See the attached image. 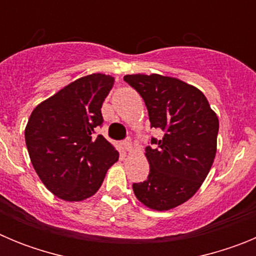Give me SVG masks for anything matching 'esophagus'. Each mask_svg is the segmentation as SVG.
<instances>
[{
  "mask_svg": "<svg viewBox=\"0 0 256 256\" xmlns=\"http://www.w3.org/2000/svg\"><path fill=\"white\" fill-rule=\"evenodd\" d=\"M124 148H126V151H128V152H130V151L133 150V144L130 140H126V141H124Z\"/></svg>",
  "mask_w": 256,
  "mask_h": 256,
  "instance_id": "1",
  "label": "esophagus"
}]
</instances>
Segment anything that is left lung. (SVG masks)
Masks as SVG:
<instances>
[{
  "label": "left lung",
  "instance_id": "obj_1",
  "mask_svg": "<svg viewBox=\"0 0 256 256\" xmlns=\"http://www.w3.org/2000/svg\"><path fill=\"white\" fill-rule=\"evenodd\" d=\"M124 80L144 98L151 128L164 133L162 138H151L158 148H146L150 174L133 183V192L152 210L180 206L198 192L214 162L218 116L205 94L180 79L130 74Z\"/></svg>",
  "mask_w": 256,
  "mask_h": 256
}]
</instances>
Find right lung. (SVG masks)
Instances as JSON below:
<instances>
[{
	"mask_svg": "<svg viewBox=\"0 0 256 256\" xmlns=\"http://www.w3.org/2000/svg\"><path fill=\"white\" fill-rule=\"evenodd\" d=\"M114 80L101 73L82 76L32 112L26 126L29 158L42 183L61 200L94 196L119 159L105 137L94 136L104 122L101 108Z\"/></svg>",
	"mask_w": 256,
	"mask_h": 256,
	"instance_id": "right-lung-1",
	"label": "right lung"
}]
</instances>
